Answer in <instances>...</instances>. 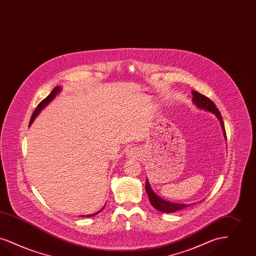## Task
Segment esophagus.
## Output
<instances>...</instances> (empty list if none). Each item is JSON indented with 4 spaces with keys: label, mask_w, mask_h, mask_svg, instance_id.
I'll list each match as a JSON object with an SVG mask.
<instances>
[{
    "label": "esophagus",
    "mask_w": 256,
    "mask_h": 256,
    "mask_svg": "<svg viewBox=\"0 0 256 256\" xmlns=\"http://www.w3.org/2000/svg\"><path fill=\"white\" fill-rule=\"evenodd\" d=\"M140 150L138 148H130V150L126 152V157L128 158H138L140 156Z\"/></svg>",
    "instance_id": "obj_1"
}]
</instances>
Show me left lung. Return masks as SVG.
I'll return each instance as SVG.
<instances>
[{
    "mask_svg": "<svg viewBox=\"0 0 256 256\" xmlns=\"http://www.w3.org/2000/svg\"><path fill=\"white\" fill-rule=\"evenodd\" d=\"M192 102L196 106V108H198L199 110H203L204 112H208L212 113L216 116V118L219 120L220 124H221V128L223 130V133H224V136H225L226 139V130L225 126H224V122H223V119H222V116H221V113L219 112L218 108H216V106L214 104V102H212V100H210L208 97H206L204 95L200 94L199 92H195L192 90ZM146 192L148 194V196L150 198V204H152L154 208H156L157 210H160L162 212H166V214H172V212H176L177 210H183L192 204H194V203H190V204H180V203H174V202H170V201H166L163 198H161L160 196H158V194H156L154 192V190L152 188L148 180V178L146 179Z\"/></svg>",
    "mask_w": 256,
    "mask_h": 256,
    "instance_id": "1",
    "label": "left lung"
}]
</instances>
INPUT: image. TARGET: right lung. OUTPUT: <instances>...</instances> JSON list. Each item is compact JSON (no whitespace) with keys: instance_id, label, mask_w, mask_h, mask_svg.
Returning a JSON list of instances; mask_svg holds the SVG:
<instances>
[{"instance_id":"1","label":"right lung","mask_w":256,"mask_h":256,"mask_svg":"<svg viewBox=\"0 0 256 256\" xmlns=\"http://www.w3.org/2000/svg\"><path fill=\"white\" fill-rule=\"evenodd\" d=\"M62 88L60 86H56V88H53V90H52V93L44 99V100H42L39 104H38V106L36 108V110H34V112L32 114V116H31L30 122V126L31 124L33 123V121L35 120V118L38 116V114L41 112L42 110H44L50 102H52V100L56 97V95L59 93V92H61ZM104 206H102V208L100 210H98L97 212H95V214H92L86 215V217H92V216H94V215H97L102 210H104Z\"/></svg>"}]
</instances>
